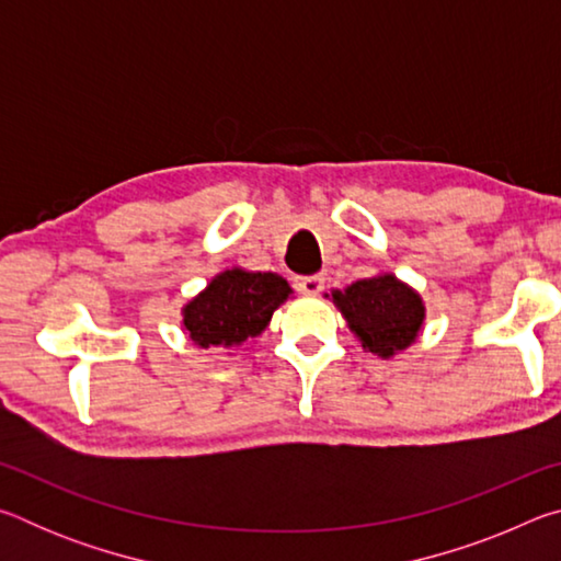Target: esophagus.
<instances>
[{
	"label": "esophagus",
	"mask_w": 561,
	"mask_h": 561,
	"mask_svg": "<svg viewBox=\"0 0 561 561\" xmlns=\"http://www.w3.org/2000/svg\"><path fill=\"white\" fill-rule=\"evenodd\" d=\"M294 289L301 294H319L324 289V279L319 274H311V277H294Z\"/></svg>",
	"instance_id": "esophagus-1"
}]
</instances>
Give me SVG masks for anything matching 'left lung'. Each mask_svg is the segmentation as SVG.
<instances>
[{"instance_id": "1", "label": "left lung", "mask_w": 561, "mask_h": 561, "mask_svg": "<svg viewBox=\"0 0 561 561\" xmlns=\"http://www.w3.org/2000/svg\"><path fill=\"white\" fill-rule=\"evenodd\" d=\"M331 297L364 346L378 356H393L413 344L425 317L421 297L391 274L360 279Z\"/></svg>"}]
</instances>
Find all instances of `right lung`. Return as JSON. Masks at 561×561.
I'll return each instance as SVG.
<instances>
[{"label": "right lung", "mask_w": 561, "mask_h": 561, "mask_svg": "<svg viewBox=\"0 0 561 561\" xmlns=\"http://www.w3.org/2000/svg\"><path fill=\"white\" fill-rule=\"evenodd\" d=\"M289 294L279 274L227 270L187 304L183 324L197 346H237L260 336Z\"/></svg>", "instance_id": "right-lung-1"}]
</instances>
